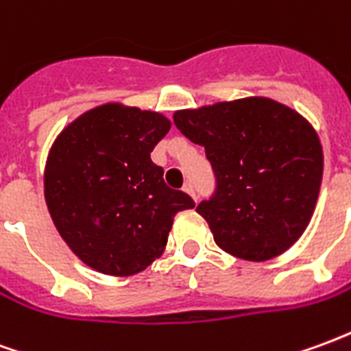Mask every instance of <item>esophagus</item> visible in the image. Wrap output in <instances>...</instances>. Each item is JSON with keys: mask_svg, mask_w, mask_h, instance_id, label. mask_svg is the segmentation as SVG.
<instances>
[{"mask_svg": "<svg viewBox=\"0 0 351 351\" xmlns=\"http://www.w3.org/2000/svg\"><path fill=\"white\" fill-rule=\"evenodd\" d=\"M182 190L186 191L188 195H191V197H193V201H197V197H195V190H193V184H191V182H186V184H184Z\"/></svg>", "mask_w": 351, "mask_h": 351, "instance_id": "1", "label": "esophagus"}]
</instances>
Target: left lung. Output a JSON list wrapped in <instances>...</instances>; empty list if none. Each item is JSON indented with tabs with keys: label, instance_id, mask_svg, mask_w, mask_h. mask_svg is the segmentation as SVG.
Wrapping results in <instances>:
<instances>
[{
	"label": "left lung",
	"instance_id": "obj_1",
	"mask_svg": "<svg viewBox=\"0 0 351 351\" xmlns=\"http://www.w3.org/2000/svg\"><path fill=\"white\" fill-rule=\"evenodd\" d=\"M175 125L205 146L214 195L197 205L214 243L231 256L267 261L297 243L316 208L324 152L299 112L267 97L176 110Z\"/></svg>",
	"mask_w": 351,
	"mask_h": 351
}]
</instances>
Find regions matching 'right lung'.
<instances>
[{
  "label": "right lung",
  "instance_id": "obj_1",
  "mask_svg": "<svg viewBox=\"0 0 351 351\" xmlns=\"http://www.w3.org/2000/svg\"><path fill=\"white\" fill-rule=\"evenodd\" d=\"M169 130L160 112L107 103L54 141L45 199L58 233L88 267L112 276L145 271L165 250L175 214L195 206L150 160Z\"/></svg>",
  "mask_w": 351,
  "mask_h": 351
}]
</instances>
